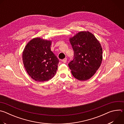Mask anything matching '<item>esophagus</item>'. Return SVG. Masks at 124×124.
Segmentation results:
<instances>
[{
    "label": "esophagus",
    "instance_id": "34e87169",
    "mask_svg": "<svg viewBox=\"0 0 124 124\" xmlns=\"http://www.w3.org/2000/svg\"><path fill=\"white\" fill-rule=\"evenodd\" d=\"M67 59L66 58H65L63 59L62 60V61L63 63H66L67 62Z\"/></svg>",
    "mask_w": 124,
    "mask_h": 124
}]
</instances>
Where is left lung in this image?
I'll return each instance as SVG.
<instances>
[{"instance_id": "left-lung-1", "label": "left lung", "mask_w": 124, "mask_h": 124, "mask_svg": "<svg viewBox=\"0 0 124 124\" xmlns=\"http://www.w3.org/2000/svg\"><path fill=\"white\" fill-rule=\"evenodd\" d=\"M73 49L74 59L68 65L73 76L81 81L90 79L101 66L102 49L94 35L81 31L70 39Z\"/></svg>"}]
</instances>
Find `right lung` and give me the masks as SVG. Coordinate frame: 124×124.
Here are the masks:
<instances>
[{
  "label": "right lung",
  "mask_w": 124,
  "mask_h": 124,
  "mask_svg": "<svg viewBox=\"0 0 124 124\" xmlns=\"http://www.w3.org/2000/svg\"><path fill=\"white\" fill-rule=\"evenodd\" d=\"M51 41L36 38L30 41L23 53L24 66L35 81H48L55 75L59 60L51 51Z\"/></svg>",
  "instance_id": "add662e5"
}]
</instances>
